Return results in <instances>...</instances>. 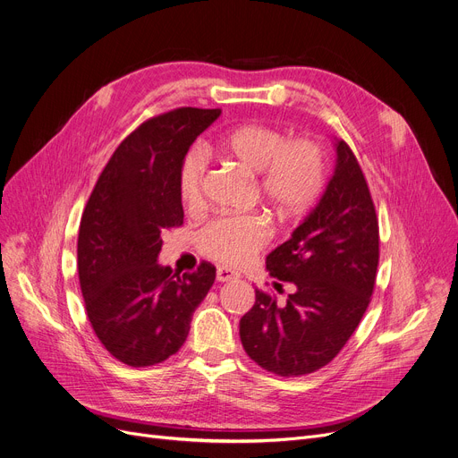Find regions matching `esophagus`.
Wrapping results in <instances>:
<instances>
[{"mask_svg":"<svg viewBox=\"0 0 458 458\" xmlns=\"http://www.w3.org/2000/svg\"><path fill=\"white\" fill-rule=\"evenodd\" d=\"M238 277H240V274H238V272H233V270H229V267H225V266L218 267V272H216V279H218L220 283L234 281V279H238Z\"/></svg>","mask_w":458,"mask_h":458,"instance_id":"34e87169","label":"esophagus"}]
</instances>
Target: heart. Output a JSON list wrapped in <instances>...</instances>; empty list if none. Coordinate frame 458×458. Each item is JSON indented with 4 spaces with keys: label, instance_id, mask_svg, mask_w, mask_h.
Masks as SVG:
<instances>
[{
    "label": "heart",
    "instance_id": "heart-1",
    "mask_svg": "<svg viewBox=\"0 0 458 458\" xmlns=\"http://www.w3.org/2000/svg\"><path fill=\"white\" fill-rule=\"evenodd\" d=\"M218 151L250 174H259L262 199L281 216H298L309 210L326 184V160L312 140H286L284 132L262 123L238 125L222 134ZM205 155L186 151L177 170L179 198L191 210L205 203ZM272 238V227L259 214L218 216L199 233L201 251L225 266H240L259 253Z\"/></svg>",
    "mask_w": 458,
    "mask_h": 458
}]
</instances>
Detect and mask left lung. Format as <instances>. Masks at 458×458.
Wrapping results in <instances>:
<instances>
[{"mask_svg": "<svg viewBox=\"0 0 458 458\" xmlns=\"http://www.w3.org/2000/svg\"><path fill=\"white\" fill-rule=\"evenodd\" d=\"M336 166L319 203L290 240L266 257V270L295 288L284 303L255 290L240 319L246 353L281 377L329 364L371 301L379 264V222L359 160L336 140ZM281 290L283 284L276 283Z\"/></svg>", "mask_w": 458, "mask_h": 458, "instance_id": "8db88e82", "label": "left lung"}]
</instances>
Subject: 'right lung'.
Returning a JSON list of instances; mask_svg holds the SVG:
<instances>
[{
	"label": "right lung",
	"instance_id": "1",
	"mask_svg": "<svg viewBox=\"0 0 458 458\" xmlns=\"http://www.w3.org/2000/svg\"><path fill=\"white\" fill-rule=\"evenodd\" d=\"M220 109L181 106L146 120L116 148L85 207L77 270L90 326L120 362L146 368L175 355L216 267L174 274L157 262L163 236L182 225L181 158Z\"/></svg>",
	"mask_w": 458,
	"mask_h": 458
}]
</instances>
